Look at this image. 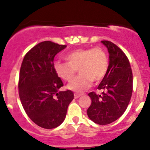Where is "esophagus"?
<instances>
[{"label": "esophagus", "instance_id": "1", "mask_svg": "<svg viewBox=\"0 0 150 150\" xmlns=\"http://www.w3.org/2000/svg\"><path fill=\"white\" fill-rule=\"evenodd\" d=\"M80 96H81V94H79V93H74V97H75V99H78Z\"/></svg>", "mask_w": 150, "mask_h": 150}]
</instances>
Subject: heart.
I'll return each mask as SVG.
<instances>
[{"label":"heart","mask_w":150,"mask_h":150,"mask_svg":"<svg viewBox=\"0 0 150 150\" xmlns=\"http://www.w3.org/2000/svg\"><path fill=\"white\" fill-rule=\"evenodd\" d=\"M67 62H54L55 73L60 79L69 81L76 73L80 74L67 86L68 89L83 92L91 86L92 81H102L109 67L108 57L102 48H79L65 55Z\"/></svg>","instance_id":"heart-1"}]
</instances>
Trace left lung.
<instances>
[{
	"label": "left lung",
	"mask_w": 150,
	"mask_h": 150,
	"mask_svg": "<svg viewBox=\"0 0 150 150\" xmlns=\"http://www.w3.org/2000/svg\"><path fill=\"white\" fill-rule=\"evenodd\" d=\"M109 52L107 74L98 86L102 95L88 93L91 104L87 110L89 118L99 125L115 121L126 110L133 91V75L129 61L123 51L115 44L102 40Z\"/></svg>",
	"instance_id": "left-lung-1"
}]
</instances>
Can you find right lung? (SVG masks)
<instances>
[{"instance_id":"add662e5","label":"right lung","mask_w":150,"mask_h":150,"mask_svg":"<svg viewBox=\"0 0 150 150\" xmlns=\"http://www.w3.org/2000/svg\"><path fill=\"white\" fill-rule=\"evenodd\" d=\"M66 47L41 42L27 53L21 66L19 94L24 110L36 125L46 129L62 123L74 99L71 91H59L63 83L53 67L54 57Z\"/></svg>"}]
</instances>
